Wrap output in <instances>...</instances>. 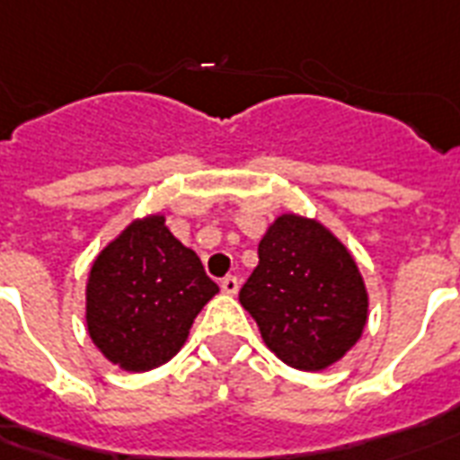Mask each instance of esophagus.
Segmentation results:
<instances>
[{
	"label": "esophagus",
	"instance_id": "1",
	"mask_svg": "<svg viewBox=\"0 0 460 460\" xmlns=\"http://www.w3.org/2000/svg\"><path fill=\"white\" fill-rule=\"evenodd\" d=\"M220 290L226 295H234L240 290V280L234 279V276H226V279L220 280Z\"/></svg>",
	"mask_w": 460,
	"mask_h": 460
}]
</instances>
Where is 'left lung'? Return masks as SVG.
<instances>
[{
  "mask_svg": "<svg viewBox=\"0 0 460 460\" xmlns=\"http://www.w3.org/2000/svg\"><path fill=\"white\" fill-rule=\"evenodd\" d=\"M240 302L269 350L305 372H322L343 358L362 336L369 307L343 242L319 220L295 213L269 226Z\"/></svg>",
  "mask_w": 460,
  "mask_h": 460,
  "instance_id": "8db88e82",
  "label": "left lung"
}]
</instances>
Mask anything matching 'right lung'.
Returning a JSON list of instances; mask_svg holds the SVG:
<instances>
[{
	"label": "right lung",
	"mask_w": 460,
	"mask_h": 460,
	"mask_svg": "<svg viewBox=\"0 0 460 460\" xmlns=\"http://www.w3.org/2000/svg\"><path fill=\"white\" fill-rule=\"evenodd\" d=\"M216 293L201 259L167 230L165 216H146L95 256L85 283L88 336L112 365L148 372L180 352Z\"/></svg>",
	"instance_id": "obj_1"
}]
</instances>
